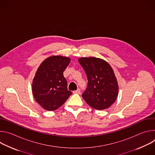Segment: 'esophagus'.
<instances>
[{
	"mask_svg": "<svg viewBox=\"0 0 155 155\" xmlns=\"http://www.w3.org/2000/svg\"><path fill=\"white\" fill-rule=\"evenodd\" d=\"M74 94H80V89H77L75 91H74L73 92Z\"/></svg>",
	"mask_w": 155,
	"mask_h": 155,
	"instance_id": "1",
	"label": "esophagus"
}]
</instances>
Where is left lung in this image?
Returning <instances> with one entry per match:
<instances>
[{"mask_svg": "<svg viewBox=\"0 0 155 155\" xmlns=\"http://www.w3.org/2000/svg\"><path fill=\"white\" fill-rule=\"evenodd\" d=\"M78 62L87 78V86L82 97L92 108L104 110L116 101L118 85L114 71L105 61L94 57L81 58Z\"/></svg>", "mask_w": 155, "mask_h": 155, "instance_id": "obj_1", "label": "left lung"}]
</instances>
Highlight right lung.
I'll return each mask as SVG.
<instances>
[{"label":"right lung","instance_id":"obj_1","mask_svg":"<svg viewBox=\"0 0 155 155\" xmlns=\"http://www.w3.org/2000/svg\"><path fill=\"white\" fill-rule=\"evenodd\" d=\"M70 61L68 57L52 56L38 68L32 82V93L36 102L45 110L58 109L72 94L63 75Z\"/></svg>","mask_w":155,"mask_h":155}]
</instances>
